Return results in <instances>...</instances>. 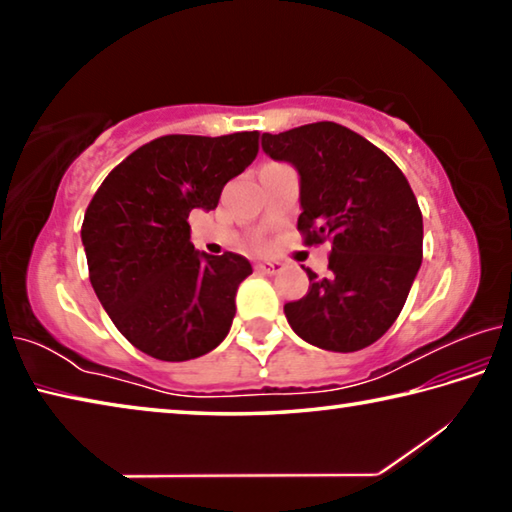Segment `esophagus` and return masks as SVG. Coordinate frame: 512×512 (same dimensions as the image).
Returning <instances> with one entry per match:
<instances>
[{
    "mask_svg": "<svg viewBox=\"0 0 512 512\" xmlns=\"http://www.w3.org/2000/svg\"><path fill=\"white\" fill-rule=\"evenodd\" d=\"M282 268H284V264H280V262H259V264H257V271H259V273H266V275L280 273Z\"/></svg>",
    "mask_w": 512,
    "mask_h": 512,
    "instance_id": "34e87169",
    "label": "esophagus"
}]
</instances>
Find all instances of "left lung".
<instances>
[{
	"label": "left lung",
	"instance_id": "8db88e82",
	"mask_svg": "<svg viewBox=\"0 0 512 512\" xmlns=\"http://www.w3.org/2000/svg\"><path fill=\"white\" fill-rule=\"evenodd\" d=\"M262 149L298 171L305 244L332 239V275L307 271V296L284 305L291 329L323 350L368 348L400 316L422 264V212L409 180L334 121L264 133Z\"/></svg>",
	"mask_w": 512,
	"mask_h": 512
}]
</instances>
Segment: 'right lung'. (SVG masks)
<instances>
[{
    "instance_id": "add662e5",
    "label": "right lung",
    "mask_w": 512,
    "mask_h": 512,
    "mask_svg": "<svg viewBox=\"0 0 512 512\" xmlns=\"http://www.w3.org/2000/svg\"><path fill=\"white\" fill-rule=\"evenodd\" d=\"M257 140V131L158 137L117 164L88 205L81 239L92 289L153 359L203 357L230 332L253 266L237 253L196 250L187 219L219 205L223 185L255 160Z\"/></svg>"
}]
</instances>
